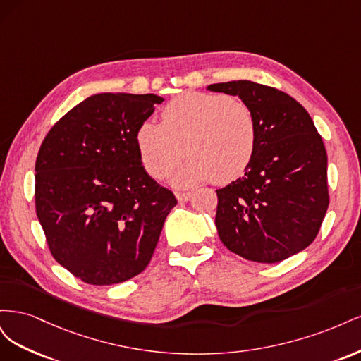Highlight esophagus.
Segmentation results:
<instances>
[{"mask_svg": "<svg viewBox=\"0 0 361 361\" xmlns=\"http://www.w3.org/2000/svg\"><path fill=\"white\" fill-rule=\"evenodd\" d=\"M191 197H192V192H191V191H180V192H176V199H178L179 202H188Z\"/></svg>", "mask_w": 361, "mask_h": 361, "instance_id": "esophagus-1", "label": "esophagus"}]
</instances>
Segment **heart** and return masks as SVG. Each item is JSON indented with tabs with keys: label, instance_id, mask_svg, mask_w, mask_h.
Returning <instances> with one entry per match:
<instances>
[{
	"label": "heart",
	"instance_id": "heart-1",
	"mask_svg": "<svg viewBox=\"0 0 361 361\" xmlns=\"http://www.w3.org/2000/svg\"><path fill=\"white\" fill-rule=\"evenodd\" d=\"M137 146L150 176L173 173L178 187L214 180L228 183L250 166L257 146V120L251 106L224 93L185 92L164 106L162 123L146 120L137 129Z\"/></svg>",
	"mask_w": 361,
	"mask_h": 361
}]
</instances>
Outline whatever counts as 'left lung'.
<instances>
[{"mask_svg":"<svg viewBox=\"0 0 361 361\" xmlns=\"http://www.w3.org/2000/svg\"><path fill=\"white\" fill-rule=\"evenodd\" d=\"M255 111L257 146L244 176L216 190L215 226L238 256L276 264L309 247L329 209L326 152L305 108L253 81L207 85Z\"/></svg>","mask_w":361,"mask_h":361,"instance_id":"1","label":"left lung"}]
</instances>
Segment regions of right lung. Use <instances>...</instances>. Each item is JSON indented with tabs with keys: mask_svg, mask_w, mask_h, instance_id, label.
Returning a JSON list of instances; mask_svg holds the SVG:
<instances>
[{
	"mask_svg": "<svg viewBox=\"0 0 361 361\" xmlns=\"http://www.w3.org/2000/svg\"><path fill=\"white\" fill-rule=\"evenodd\" d=\"M164 99L99 93L51 128L36 159V214L51 255L89 285L149 265L174 194L141 166L135 134Z\"/></svg>",
	"mask_w": 361,
	"mask_h": 361,
	"instance_id": "add662e5",
	"label": "right lung"
}]
</instances>
